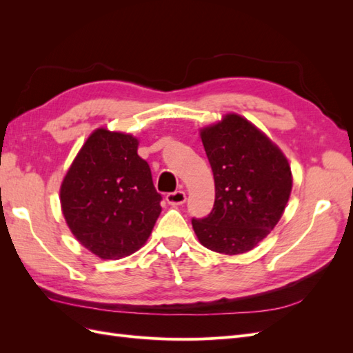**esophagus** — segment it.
I'll return each instance as SVG.
<instances>
[{
  "label": "esophagus",
  "mask_w": 353,
  "mask_h": 353,
  "mask_svg": "<svg viewBox=\"0 0 353 353\" xmlns=\"http://www.w3.org/2000/svg\"><path fill=\"white\" fill-rule=\"evenodd\" d=\"M187 200V196L183 190H178V191H174V193H168L166 194V201L169 203V205H183V203H185Z\"/></svg>",
  "instance_id": "esophagus-1"
}]
</instances>
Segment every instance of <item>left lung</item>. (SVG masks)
Listing matches in <instances>:
<instances>
[{
    "label": "left lung",
    "mask_w": 353,
    "mask_h": 353,
    "mask_svg": "<svg viewBox=\"0 0 353 353\" xmlns=\"http://www.w3.org/2000/svg\"><path fill=\"white\" fill-rule=\"evenodd\" d=\"M200 137L215 179V205L191 219L209 250L240 254L258 245L280 221L292 191L285 156L268 137L239 114L203 128Z\"/></svg>",
    "instance_id": "left-lung-1"
}]
</instances>
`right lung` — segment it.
I'll use <instances>...</instances> for the list:
<instances>
[{
	"instance_id": "add662e5",
	"label": "right lung",
	"mask_w": 353,
	"mask_h": 353,
	"mask_svg": "<svg viewBox=\"0 0 353 353\" xmlns=\"http://www.w3.org/2000/svg\"><path fill=\"white\" fill-rule=\"evenodd\" d=\"M137 148L130 134L94 131L61 183V210L72 234L101 259L137 252L162 212L150 166Z\"/></svg>"
}]
</instances>
